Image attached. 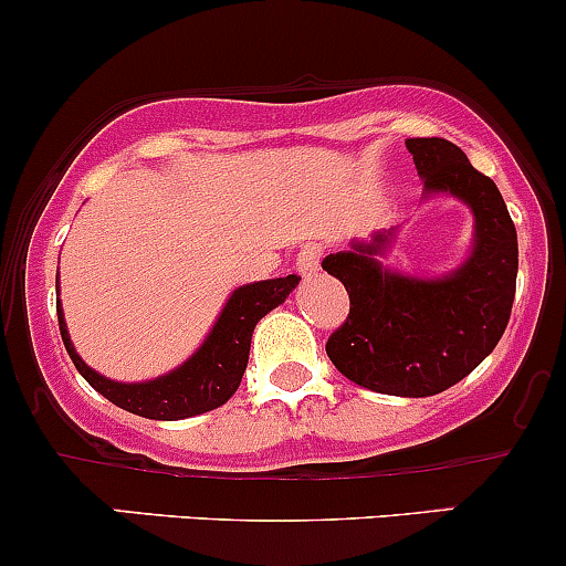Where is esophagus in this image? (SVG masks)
I'll use <instances>...</instances> for the list:
<instances>
[{
    "label": "esophagus",
    "mask_w": 566,
    "mask_h": 566,
    "mask_svg": "<svg viewBox=\"0 0 566 566\" xmlns=\"http://www.w3.org/2000/svg\"><path fill=\"white\" fill-rule=\"evenodd\" d=\"M319 260H323L319 247H303L298 252V258H295V268H298V273L303 279L314 276V273L319 271Z\"/></svg>",
    "instance_id": "obj_1"
}]
</instances>
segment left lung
I'll list each match as a JSON object with an SVG mask.
<instances>
[{"mask_svg": "<svg viewBox=\"0 0 566 566\" xmlns=\"http://www.w3.org/2000/svg\"><path fill=\"white\" fill-rule=\"evenodd\" d=\"M426 195H453L472 208L474 247L448 276L390 271L379 254L396 230L353 241L323 268L349 293V314L325 353L355 385L388 396L423 398L453 388L483 363L510 323L518 276V235L491 178L444 138H409Z\"/></svg>", "mask_w": 566, "mask_h": 566, "instance_id": "8db88e82", "label": "left lung"}]
</instances>
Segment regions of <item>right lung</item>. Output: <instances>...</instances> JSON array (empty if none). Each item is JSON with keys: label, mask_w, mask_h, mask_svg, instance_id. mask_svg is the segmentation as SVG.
Listing matches in <instances>:
<instances>
[{"label": "right lung", "mask_w": 566, "mask_h": 566, "mask_svg": "<svg viewBox=\"0 0 566 566\" xmlns=\"http://www.w3.org/2000/svg\"><path fill=\"white\" fill-rule=\"evenodd\" d=\"M298 282L301 276L290 273V276L265 279V282L238 287L224 303L222 314L217 317L198 353L170 374L148 379V382H116V379H108L88 368L70 342L62 303L56 301L59 331H62L64 347H67L70 360L75 363L81 377L94 390L103 392L111 403L148 420H184L192 418V415L211 412L233 396L241 385L243 371H247L254 325L271 308L284 303Z\"/></svg>", "instance_id": "add662e5"}]
</instances>
